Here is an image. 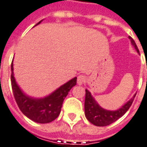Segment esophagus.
<instances>
[{
  "mask_svg": "<svg viewBox=\"0 0 147 147\" xmlns=\"http://www.w3.org/2000/svg\"><path fill=\"white\" fill-rule=\"evenodd\" d=\"M85 80H86V78H85V76L83 74H80L78 77V79H77V81H78V84L79 85H81V84H84V82H85Z\"/></svg>",
  "mask_w": 147,
  "mask_h": 147,
  "instance_id": "34e87169",
  "label": "esophagus"
}]
</instances>
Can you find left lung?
Segmentation results:
<instances>
[{"label":"left lung","instance_id":"1","mask_svg":"<svg viewBox=\"0 0 147 147\" xmlns=\"http://www.w3.org/2000/svg\"><path fill=\"white\" fill-rule=\"evenodd\" d=\"M128 38L130 39L132 45L135 47V49L137 52L140 53V51L138 49L136 44L135 42L131 37L129 36ZM147 68V66H146ZM136 97V95L133 96L128 102H126L122 107L118 109L117 110L111 111V110H107L102 108L96 102L95 98H93L89 91L85 89V100H84V113L86 118L92 124L96 126H107V125L112 124L117 120H118L120 117H121L125 114L133 102L134 98Z\"/></svg>","mask_w":147,"mask_h":147}]
</instances>
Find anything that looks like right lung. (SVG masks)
Here are the masks:
<instances>
[{
    "label": "right lung",
    "instance_id": "obj_1",
    "mask_svg": "<svg viewBox=\"0 0 147 147\" xmlns=\"http://www.w3.org/2000/svg\"><path fill=\"white\" fill-rule=\"evenodd\" d=\"M11 82L14 97L22 113L30 120L40 124L49 123L57 118L61 112L63 100L69 90L76 85L77 78L66 82L49 96L43 98H34L26 96L16 84L14 78L13 63H11Z\"/></svg>",
    "mask_w": 147,
    "mask_h": 147
}]
</instances>
